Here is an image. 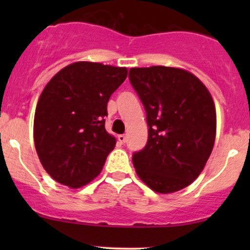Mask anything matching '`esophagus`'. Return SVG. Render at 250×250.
I'll return each instance as SVG.
<instances>
[{
  "instance_id": "esophagus-1",
  "label": "esophagus",
  "mask_w": 250,
  "mask_h": 250,
  "mask_svg": "<svg viewBox=\"0 0 250 250\" xmlns=\"http://www.w3.org/2000/svg\"><path fill=\"white\" fill-rule=\"evenodd\" d=\"M117 140H119V142L121 143V145H123V143H125V141H127V136H125V135H119Z\"/></svg>"
}]
</instances>
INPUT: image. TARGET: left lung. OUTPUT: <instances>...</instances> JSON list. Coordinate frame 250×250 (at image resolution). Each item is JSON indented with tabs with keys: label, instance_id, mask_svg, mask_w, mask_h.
<instances>
[{
	"label": "left lung",
	"instance_id": "8db88e82",
	"mask_svg": "<svg viewBox=\"0 0 250 250\" xmlns=\"http://www.w3.org/2000/svg\"><path fill=\"white\" fill-rule=\"evenodd\" d=\"M129 81L148 125L146 147L133 154L137 175L162 194L190 185L214 147L216 111L210 93L196 76L179 68H131Z\"/></svg>",
	"mask_w": 250,
	"mask_h": 250
}]
</instances>
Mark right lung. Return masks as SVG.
<instances>
[{
  "instance_id": "add662e5",
  "label": "right lung",
  "mask_w": 250,
  "mask_h": 250,
  "mask_svg": "<svg viewBox=\"0 0 250 250\" xmlns=\"http://www.w3.org/2000/svg\"><path fill=\"white\" fill-rule=\"evenodd\" d=\"M127 73V68L76 62L43 89L34 141L43 168L59 183L80 188L101 173L116 143L104 128L107 103Z\"/></svg>"
}]
</instances>
